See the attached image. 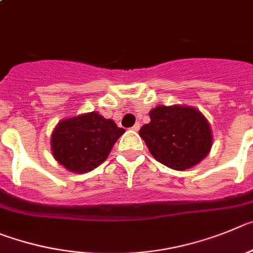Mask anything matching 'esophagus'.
I'll return each instance as SVG.
<instances>
[{
  "label": "esophagus",
  "mask_w": 253,
  "mask_h": 253,
  "mask_svg": "<svg viewBox=\"0 0 253 253\" xmlns=\"http://www.w3.org/2000/svg\"><path fill=\"white\" fill-rule=\"evenodd\" d=\"M140 127H141L140 124H136V125H133V127H132V129H133V131L137 132L138 129H140Z\"/></svg>",
  "instance_id": "obj_1"
}]
</instances>
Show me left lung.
I'll use <instances>...</instances> for the list:
<instances>
[{
    "label": "left lung",
    "mask_w": 253,
    "mask_h": 253,
    "mask_svg": "<svg viewBox=\"0 0 253 253\" xmlns=\"http://www.w3.org/2000/svg\"><path fill=\"white\" fill-rule=\"evenodd\" d=\"M150 120L138 135L152 156L170 169H190L211 151V125L194 107L158 106L150 111Z\"/></svg>",
    "instance_id": "1"
}]
</instances>
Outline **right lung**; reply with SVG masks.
I'll return each mask as SVG.
<instances>
[{"instance_id": "add662e5", "label": "right lung", "mask_w": 253, "mask_h": 253, "mask_svg": "<svg viewBox=\"0 0 253 253\" xmlns=\"http://www.w3.org/2000/svg\"><path fill=\"white\" fill-rule=\"evenodd\" d=\"M125 133L111 118L98 112L61 120L51 135V151L60 165L69 171L83 174L101 165L116 141Z\"/></svg>"}]
</instances>
